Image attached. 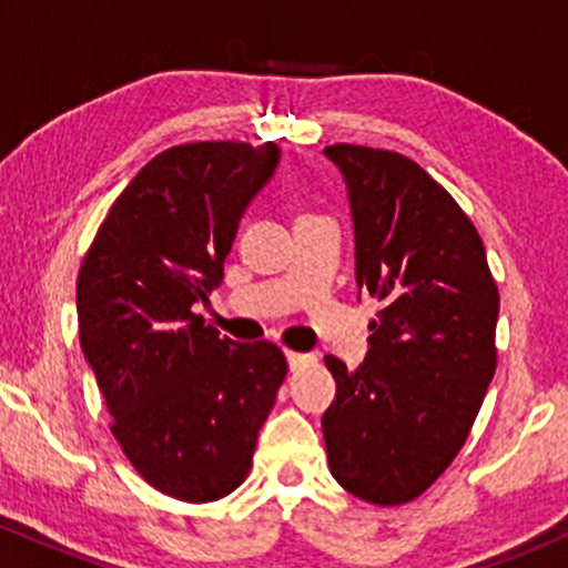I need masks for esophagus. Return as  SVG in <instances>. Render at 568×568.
I'll return each mask as SVG.
<instances>
[{"label":"esophagus","instance_id":"1","mask_svg":"<svg viewBox=\"0 0 568 568\" xmlns=\"http://www.w3.org/2000/svg\"><path fill=\"white\" fill-rule=\"evenodd\" d=\"M285 357H288V366H291L293 371L302 368V366H306V363L315 361V357L306 355V352H285Z\"/></svg>","mask_w":568,"mask_h":568}]
</instances>
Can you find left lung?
I'll return each mask as SVG.
<instances>
[{
    "label": "left lung",
    "instance_id": "obj_1",
    "mask_svg": "<svg viewBox=\"0 0 568 568\" xmlns=\"http://www.w3.org/2000/svg\"><path fill=\"white\" fill-rule=\"evenodd\" d=\"M323 154L347 184L357 291L382 302L363 366L325 355L328 467L355 497L403 505L470 435L497 368V283L473 221L414 160L355 143Z\"/></svg>",
    "mask_w": 568,
    "mask_h": 568
}]
</instances>
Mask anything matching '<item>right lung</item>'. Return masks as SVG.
<instances>
[{
  "label": "right lung",
  "mask_w": 568,
  "mask_h": 568,
  "mask_svg": "<svg viewBox=\"0 0 568 568\" xmlns=\"http://www.w3.org/2000/svg\"><path fill=\"white\" fill-rule=\"evenodd\" d=\"M277 165L275 141L158 154L116 197L77 277L82 352L114 438L168 497L213 501L243 484L288 371L272 342L221 338L192 312L224 280L240 219Z\"/></svg>",
  "instance_id": "obj_1"
}]
</instances>
